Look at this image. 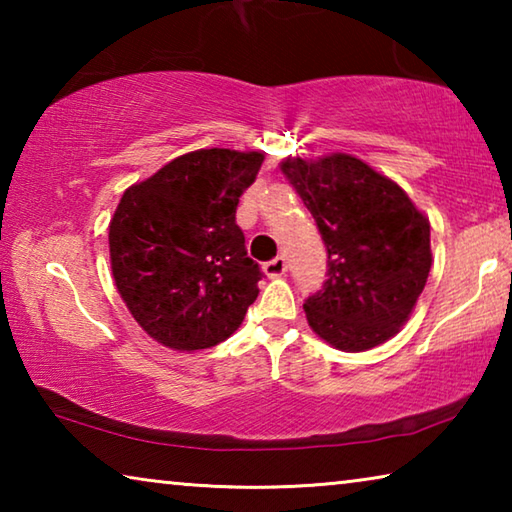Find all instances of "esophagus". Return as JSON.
<instances>
[{"label": "esophagus", "mask_w": 512, "mask_h": 512, "mask_svg": "<svg viewBox=\"0 0 512 512\" xmlns=\"http://www.w3.org/2000/svg\"><path fill=\"white\" fill-rule=\"evenodd\" d=\"M264 273L268 277H282L287 273V262H284V257H275L271 262L264 264Z\"/></svg>", "instance_id": "esophagus-1"}]
</instances>
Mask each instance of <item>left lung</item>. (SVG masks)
Returning a JSON list of instances; mask_svg holds the SVG:
<instances>
[{
    "instance_id": "1",
    "label": "left lung",
    "mask_w": 512,
    "mask_h": 512,
    "mask_svg": "<svg viewBox=\"0 0 512 512\" xmlns=\"http://www.w3.org/2000/svg\"><path fill=\"white\" fill-rule=\"evenodd\" d=\"M280 171L327 248L325 287L305 302L309 327L343 352H366L393 339L431 271L427 214L357 155H298L282 160Z\"/></svg>"
}]
</instances>
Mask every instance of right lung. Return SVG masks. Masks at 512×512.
I'll return each mask as SVG.
<instances>
[{
    "label": "right lung",
    "instance_id": "1",
    "mask_svg": "<svg viewBox=\"0 0 512 512\" xmlns=\"http://www.w3.org/2000/svg\"><path fill=\"white\" fill-rule=\"evenodd\" d=\"M262 162V151L198 149L121 196L108 225L112 280L155 343L205 350L244 323L262 273L235 212Z\"/></svg>",
    "mask_w": 512,
    "mask_h": 512
}]
</instances>
